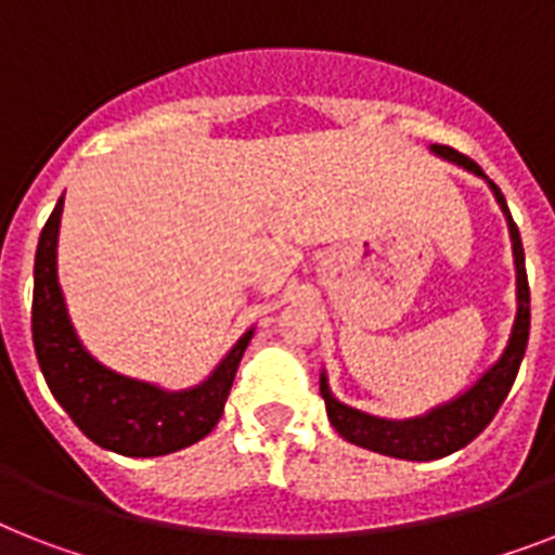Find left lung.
<instances>
[{"instance_id": "8db88e82", "label": "left lung", "mask_w": 555, "mask_h": 555, "mask_svg": "<svg viewBox=\"0 0 555 555\" xmlns=\"http://www.w3.org/2000/svg\"><path fill=\"white\" fill-rule=\"evenodd\" d=\"M430 151L436 156H441V159L459 165V168L481 176L490 184L493 196H496L504 219H507V231H511L513 245V264H516V319H513L511 339H507V345H504L502 356H499L496 362L490 364L488 371L481 373L479 379L473 382L465 393H459L456 399H450L444 404H436V408H430L422 416L382 418L371 416L364 410L350 408V404L339 402L331 393L327 373L322 371V376H319V393H322L327 418L336 427V434L341 439H348L350 444H359V448L382 453V456L408 459V462H434V459L450 456V453H456L465 444H470L490 425V418L496 416V410L502 408V402L511 393L513 379H516L521 359H525L527 336H530V287H527L525 273V247H521L519 228L513 222L502 191L496 188V182H490L476 162L462 156L453 147L430 145Z\"/></svg>"}]
</instances>
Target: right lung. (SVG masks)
Masks as SVG:
<instances>
[{"label":"right lung","mask_w":555,"mask_h":555,"mask_svg":"<svg viewBox=\"0 0 555 555\" xmlns=\"http://www.w3.org/2000/svg\"><path fill=\"white\" fill-rule=\"evenodd\" d=\"M62 207L65 193L44 222L34 264V348L53 399L90 441L119 456H168L191 448L222 418L236 367L254 339V327L238 336L205 382L184 390H165L105 367L76 336L59 285L56 245Z\"/></svg>","instance_id":"1"}]
</instances>
